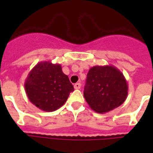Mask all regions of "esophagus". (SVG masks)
I'll list each match as a JSON object with an SVG mask.
<instances>
[{"label":"esophagus","instance_id":"34e87169","mask_svg":"<svg viewBox=\"0 0 153 153\" xmlns=\"http://www.w3.org/2000/svg\"><path fill=\"white\" fill-rule=\"evenodd\" d=\"M74 89H80V87H81V83H79V82H78V83H75L74 85Z\"/></svg>","mask_w":153,"mask_h":153}]
</instances>
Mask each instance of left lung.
I'll use <instances>...</instances> for the list:
<instances>
[{"label":"left lung","instance_id":"obj_1","mask_svg":"<svg viewBox=\"0 0 153 153\" xmlns=\"http://www.w3.org/2000/svg\"><path fill=\"white\" fill-rule=\"evenodd\" d=\"M128 89L126 78L117 67L94 66L89 70L83 94L91 109L105 114L126 101Z\"/></svg>","mask_w":153,"mask_h":153}]
</instances>
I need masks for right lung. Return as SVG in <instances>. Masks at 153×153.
Wrapping results in <instances>:
<instances>
[{"label": "right lung", "mask_w": 153, "mask_h": 153, "mask_svg": "<svg viewBox=\"0 0 153 153\" xmlns=\"http://www.w3.org/2000/svg\"><path fill=\"white\" fill-rule=\"evenodd\" d=\"M30 102L43 111L52 112L64 105L74 86L61 65L49 61L38 62L25 82Z\"/></svg>", "instance_id": "1"}]
</instances>
